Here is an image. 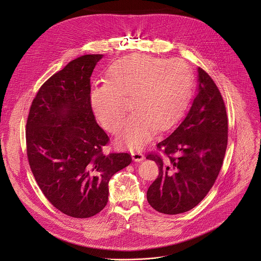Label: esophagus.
Returning a JSON list of instances; mask_svg holds the SVG:
<instances>
[{
    "label": "esophagus",
    "mask_w": 261,
    "mask_h": 261,
    "mask_svg": "<svg viewBox=\"0 0 261 261\" xmlns=\"http://www.w3.org/2000/svg\"><path fill=\"white\" fill-rule=\"evenodd\" d=\"M131 156H132V159L135 161V162H140L144 159V155L138 151H134L131 153Z\"/></svg>",
    "instance_id": "1"
}]
</instances>
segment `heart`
Masks as SVG:
<instances>
[{"label":"heart","mask_w":261,"mask_h":261,"mask_svg":"<svg viewBox=\"0 0 261 261\" xmlns=\"http://www.w3.org/2000/svg\"><path fill=\"white\" fill-rule=\"evenodd\" d=\"M190 87V72L182 61L134 54L110 65L107 81L92 85L90 103L100 124L115 132L126 114L125 100L130 97L133 114L120 131L118 142L140 148L154 129L164 130L173 124L188 100Z\"/></svg>","instance_id":"b5f03b06"}]
</instances>
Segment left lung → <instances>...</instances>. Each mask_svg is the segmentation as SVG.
<instances>
[{
  "label": "left lung",
  "mask_w": 261,
  "mask_h": 261,
  "mask_svg": "<svg viewBox=\"0 0 261 261\" xmlns=\"http://www.w3.org/2000/svg\"><path fill=\"white\" fill-rule=\"evenodd\" d=\"M198 72L197 93L187 114L157 144L166 155L150 154L159 175L146 198L157 212L176 215L195 207L208 193L224 159L228 121L224 101L208 74Z\"/></svg>",
  "instance_id": "left-lung-1"
}]
</instances>
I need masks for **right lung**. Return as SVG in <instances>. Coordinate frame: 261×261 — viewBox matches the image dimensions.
I'll return each instance as SVG.
<instances>
[{
	"label": "right lung",
	"instance_id": "obj_1",
	"mask_svg": "<svg viewBox=\"0 0 261 261\" xmlns=\"http://www.w3.org/2000/svg\"><path fill=\"white\" fill-rule=\"evenodd\" d=\"M103 55H85L54 74L34 98L27 121L31 170L49 202L89 218L108 201V182L132 162L128 153L104 155L109 138L90 103L91 75Z\"/></svg>",
	"mask_w": 261,
	"mask_h": 261
}]
</instances>
